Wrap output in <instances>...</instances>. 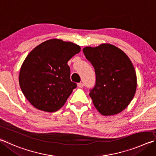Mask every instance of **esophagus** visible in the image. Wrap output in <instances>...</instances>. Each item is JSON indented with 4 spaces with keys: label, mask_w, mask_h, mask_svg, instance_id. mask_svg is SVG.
Listing matches in <instances>:
<instances>
[{
    "label": "esophagus",
    "mask_w": 156,
    "mask_h": 156,
    "mask_svg": "<svg viewBox=\"0 0 156 156\" xmlns=\"http://www.w3.org/2000/svg\"><path fill=\"white\" fill-rule=\"evenodd\" d=\"M78 87L79 88H83V87H84V84H83V83H80L78 84Z\"/></svg>",
    "instance_id": "esophagus-1"
}]
</instances>
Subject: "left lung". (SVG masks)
Returning <instances> with one entry per match:
<instances>
[{"label":"left lung","mask_w":156,"mask_h":156,"mask_svg":"<svg viewBox=\"0 0 156 156\" xmlns=\"http://www.w3.org/2000/svg\"><path fill=\"white\" fill-rule=\"evenodd\" d=\"M83 52L95 69V85L89 95L104 116L118 114L131 102L136 90V74L126 53L109 44L85 47Z\"/></svg>","instance_id":"left-lung-1"}]
</instances>
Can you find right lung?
<instances>
[{
    "label": "right lung",
    "instance_id": "obj_1",
    "mask_svg": "<svg viewBox=\"0 0 156 156\" xmlns=\"http://www.w3.org/2000/svg\"><path fill=\"white\" fill-rule=\"evenodd\" d=\"M72 42L52 39L35 47L20 71L19 83L29 102L39 110L53 112L66 102L77 85L70 80L69 59L80 52Z\"/></svg>",
    "mask_w": 156,
    "mask_h": 156
}]
</instances>
